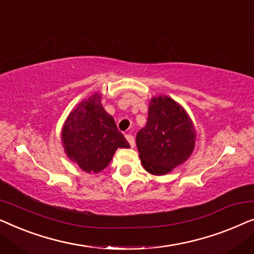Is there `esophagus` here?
<instances>
[{
    "mask_svg": "<svg viewBox=\"0 0 254 254\" xmlns=\"http://www.w3.org/2000/svg\"><path fill=\"white\" fill-rule=\"evenodd\" d=\"M126 138H127V141L129 142L130 147H131V148H134V145H135V140H134V136H133V135L127 134V135H126Z\"/></svg>",
    "mask_w": 254,
    "mask_h": 254,
    "instance_id": "obj_1",
    "label": "esophagus"
}]
</instances>
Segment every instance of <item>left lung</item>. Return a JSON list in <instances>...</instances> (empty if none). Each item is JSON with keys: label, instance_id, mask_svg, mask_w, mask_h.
Here are the masks:
<instances>
[{"label": "left lung", "instance_id": "obj_1", "mask_svg": "<svg viewBox=\"0 0 254 254\" xmlns=\"http://www.w3.org/2000/svg\"><path fill=\"white\" fill-rule=\"evenodd\" d=\"M195 128L184 107L168 96L151 98L147 125L136 135L143 168L155 176L187 161L195 144Z\"/></svg>", "mask_w": 254, "mask_h": 254}]
</instances>
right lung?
I'll return each instance as SVG.
<instances>
[{
  "instance_id": "obj_1",
  "label": "right lung",
  "mask_w": 254,
  "mask_h": 254,
  "mask_svg": "<svg viewBox=\"0 0 254 254\" xmlns=\"http://www.w3.org/2000/svg\"><path fill=\"white\" fill-rule=\"evenodd\" d=\"M61 138L69 159L88 173L103 171L118 148H129L113 117L104 110L98 92L69 113Z\"/></svg>"
}]
</instances>
